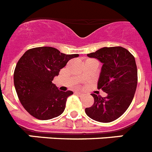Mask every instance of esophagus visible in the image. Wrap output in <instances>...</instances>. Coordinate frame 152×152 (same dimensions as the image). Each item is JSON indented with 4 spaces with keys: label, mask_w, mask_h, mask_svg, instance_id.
Here are the masks:
<instances>
[{
    "label": "esophagus",
    "mask_w": 152,
    "mask_h": 152,
    "mask_svg": "<svg viewBox=\"0 0 152 152\" xmlns=\"http://www.w3.org/2000/svg\"><path fill=\"white\" fill-rule=\"evenodd\" d=\"M75 94H77V95H78V96H82L83 95H84V94H83V93L79 92V91L76 92V93H75Z\"/></svg>",
    "instance_id": "1"
}]
</instances>
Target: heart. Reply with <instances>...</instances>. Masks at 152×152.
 Returning <instances> with one entry per match:
<instances>
[{
  "label": "heart",
  "mask_w": 152,
  "mask_h": 152,
  "mask_svg": "<svg viewBox=\"0 0 152 152\" xmlns=\"http://www.w3.org/2000/svg\"><path fill=\"white\" fill-rule=\"evenodd\" d=\"M88 60H91V59H88Z\"/></svg>",
  "instance_id": "obj_1"
}]
</instances>
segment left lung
Masks as SVG:
<instances>
[{"instance_id":"obj_1","label":"left lung","mask_w":152,"mask_h":152,"mask_svg":"<svg viewBox=\"0 0 152 152\" xmlns=\"http://www.w3.org/2000/svg\"><path fill=\"white\" fill-rule=\"evenodd\" d=\"M88 56L103 63L97 88L107 96L91 94L94 103L85 113L94 120L110 123L120 117L133 100L138 83L135 58L121 46L103 47Z\"/></svg>"}]
</instances>
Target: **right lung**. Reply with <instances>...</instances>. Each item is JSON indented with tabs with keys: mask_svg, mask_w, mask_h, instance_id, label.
I'll list each match as a JSON object with an SVG mask.
<instances>
[{
	"mask_svg": "<svg viewBox=\"0 0 152 152\" xmlns=\"http://www.w3.org/2000/svg\"><path fill=\"white\" fill-rule=\"evenodd\" d=\"M78 54L65 55L52 47H36L26 51L16 65L13 80L17 96L31 116L47 120L64 110L71 91H61L52 82L68 61Z\"/></svg>",
	"mask_w": 152,
	"mask_h": 152,
	"instance_id": "right-lung-1",
	"label": "right lung"
}]
</instances>
